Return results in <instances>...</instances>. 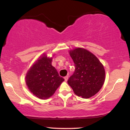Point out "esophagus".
Masks as SVG:
<instances>
[{
  "label": "esophagus",
  "instance_id": "obj_1",
  "mask_svg": "<svg viewBox=\"0 0 130 130\" xmlns=\"http://www.w3.org/2000/svg\"><path fill=\"white\" fill-rule=\"evenodd\" d=\"M64 79H65V81H67V80H68V76H66L64 77Z\"/></svg>",
  "mask_w": 130,
  "mask_h": 130
}]
</instances>
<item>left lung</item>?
<instances>
[{
    "label": "left lung",
    "instance_id": "8db88e82",
    "mask_svg": "<svg viewBox=\"0 0 130 130\" xmlns=\"http://www.w3.org/2000/svg\"><path fill=\"white\" fill-rule=\"evenodd\" d=\"M75 70L69 77L68 84L76 95L89 98L97 93L104 84L105 71L102 63L95 55L85 49L70 52Z\"/></svg>",
    "mask_w": 130,
    "mask_h": 130
}]
</instances>
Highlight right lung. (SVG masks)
<instances>
[{
    "label": "right lung",
    "mask_w": 130,
    "mask_h": 130,
    "mask_svg": "<svg viewBox=\"0 0 130 130\" xmlns=\"http://www.w3.org/2000/svg\"><path fill=\"white\" fill-rule=\"evenodd\" d=\"M51 63L52 58L47 57L44 54L36 61L27 73V86L30 91L40 99L51 96L64 80Z\"/></svg>",
    "instance_id": "add662e5"
}]
</instances>
